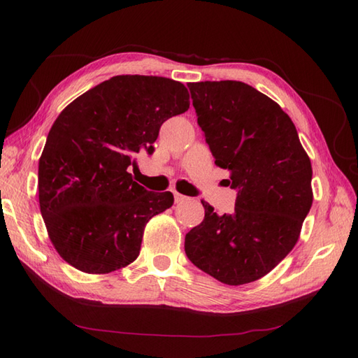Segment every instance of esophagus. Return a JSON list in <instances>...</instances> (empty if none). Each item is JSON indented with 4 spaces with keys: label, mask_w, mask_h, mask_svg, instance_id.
Segmentation results:
<instances>
[{
    "label": "esophagus",
    "mask_w": 358,
    "mask_h": 358,
    "mask_svg": "<svg viewBox=\"0 0 358 358\" xmlns=\"http://www.w3.org/2000/svg\"><path fill=\"white\" fill-rule=\"evenodd\" d=\"M173 199H175V203H183V201L187 200L185 195H181V194H178V192H173Z\"/></svg>",
    "instance_id": "34e87169"
}]
</instances>
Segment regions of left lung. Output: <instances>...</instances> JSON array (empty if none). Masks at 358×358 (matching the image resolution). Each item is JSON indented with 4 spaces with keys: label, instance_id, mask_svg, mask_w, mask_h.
<instances>
[{
    "label": "left lung",
    "instance_id": "8db88e82",
    "mask_svg": "<svg viewBox=\"0 0 358 358\" xmlns=\"http://www.w3.org/2000/svg\"><path fill=\"white\" fill-rule=\"evenodd\" d=\"M196 121L215 164L231 172L232 214L203 203L186 234L189 260L224 285L264 277L291 252L313 206V167L280 106L241 81L189 83Z\"/></svg>",
    "mask_w": 358,
    "mask_h": 358
}]
</instances>
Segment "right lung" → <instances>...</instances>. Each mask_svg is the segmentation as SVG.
<instances>
[{"label":"right lung","instance_id":"add662e5","mask_svg":"<svg viewBox=\"0 0 358 358\" xmlns=\"http://www.w3.org/2000/svg\"><path fill=\"white\" fill-rule=\"evenodd\" d=\"M189 104L180 81L118 75L59 113L38 166V196L63 260L108 273L138 257L144 226L172 206L173 195L146 191L129 169L141 150L154 154L159 127Z\"/></svg>","mask_w":358,"mask_h":358}]
</instances>
